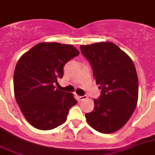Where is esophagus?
<instances>
[{
    "label": "esophagus",
    "instance_id": "1",
    "mask_svg": "<svg viewBox=\"0 0 155 155\" xmlns=\"http://www.w3.org/2000/svg\"><path fill=\"white\" fill-rule=\"evenodd\" d=\"M78 99H79V101H82V100H85V99H86L88 98L87 95H82V96H79V95H78L77 96Z\"/></svg>",
    "mask_w": 155,
    "mask_h": 155
}]
</instances>
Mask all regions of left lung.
I'll return each instance as SVG.
<instances>
[{
	"mask_svg": "<svg viewBox=\"0 0 155 155\" xmlns=\"http://www.w3.org/2000/svg\"><path fill=\"white\" fill-rule=\"evenodd\" d=\"M81 53L89 60L99 89L92 112L86 114L92 128L104 134L122 128L136 108L138 79L134 63L127 53L111 42L81 45Z\"/></svg>",
	"mask_w": 155,
	"mask_h": 155,
	"instance_id": "1",
	"label": "left lung"
}]
</instances>
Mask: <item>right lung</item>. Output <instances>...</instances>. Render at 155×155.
Wrapping results in <instances>:
<instances>
[{"mask_svg": "<svg viewBox=\"0 0 155 155\" xmlns=\"http://www.w3.org/2000/svg\"><path fill=\"white\" fill-rule=\"evenodd\" d=\"M79 52L69 44L40 43L19 59L14 74L15 99L29 123L51 130L64 123L77 103L73 93L56 89L63 66Z\"/></svg>", "mask_w": 155, "mask_h": 155, "instance_id": "add662e5", "label": "right lung"}]
</instances>
